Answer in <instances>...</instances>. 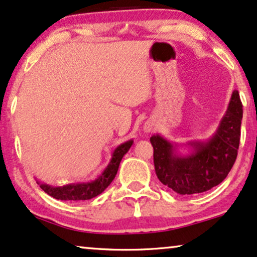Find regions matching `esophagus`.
<instances>
[{
  "label": "esophagus",
  "mask_w": 257,
  "mask_h": 257,
  "mask_svg": "<svg viewBox=\"0 0 257 257\" xmlns=\"http://www.w3.org/2000/svg\"><path fill=\"white\" fill-rule=\"evenodd\" d=\"M144 131L145 133H151L154 131V124L152 122H146V124L144 126Z\"/></svg>",
  "instance_id": "esophagus-1"
}]
</instances>
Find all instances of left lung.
Listing matches in <instances>:
<instances>
[{
	"instance_id": "left-lung-1",
	"label": "left lung",
	"mask_w": 257,
	"mask_h": 257,
	"mask_svg": "<svg viewBox=\"0 0 257 257\" xmlns=\"http://www.w3.org/2000/svg\"><path fill=\"white\" fill-rule=\"evenodd\" d=\"M242 117V103L235 90L215 134L206 141L185 145L191 148L188 154L178 153L181 145L153 135L151 144L159 180L179 194L205 192L222 183L236 161Z\"/></svg>"
}]
</instances>
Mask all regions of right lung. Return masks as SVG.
<instances>
[{"mask_svg": "<svg viewBox=\"0 0 257 257\" xmlns=\"http://www.w3.org/2000/svg\"><path fill=\"white\" fill-rule=\"evenodd\" d=\"M133 142H134L133 140H129V141L124 142V144L119 145L112 152L111 159H110L108 166L104 168V171L95 180L89 181V183L69 184L64 185V186H52V185L40 183L39 180H37V183L38 185H40V187L48 196L56 198V199L78 201L95 198L102 193L111 184L113 178L117 174L119 162H121L122 158L124 157L125 153L131 149Z\"/></svg>", "mask_w": 257, "mask_h": 257, "instance_id": "obj_1", "label": "right lung"}]
</instances>
